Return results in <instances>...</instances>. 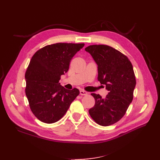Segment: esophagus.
Segmentation results:
<instances>
[{"instance_id":"esophagus-1","label":"esophagus","mask_w":160,"mask_h":160,"mask_svg":"<svg viewBox=\"0 0 160 160\" xmlns=\"http://www.w3.org/2000/svg\"><path fill=\"white\" fill-rule=\"evenodd\" d=\"M80 94L81 95V96H87V95L88 94V93L87 92V91H85L81 90V91H80Z\"/></svg>"}]
</instances>
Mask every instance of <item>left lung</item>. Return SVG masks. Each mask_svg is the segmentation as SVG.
I'll list each match as a JSON object with an SVG mask.
<instances>
[{
  "label": "left lung",
  "mask_w": 160,
  "mask_h": 160,
  "mask_svg": "<svg viewBox=\"0 0 160 160\" xmlns=\"http://www.w3.org/2000/svg\"><path fill=\"white\" fill-rule=\"evenodd\" d=\"M98 65V80L108 93L105 98L91 93L95 105L89 110L97 124L107 127L124 116L133 98L136 84L133 68L128 58L113 47L93 45L85 48Z\"/></svg>",
  "instance_id": "8db88e82"
}]
</instances>
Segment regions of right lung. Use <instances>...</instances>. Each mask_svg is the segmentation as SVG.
Wrapping results in <instances>:
<instances>
[{
  "mask_svg": "<svg viewBox=\"0 0 160 160\" xmlns=\"http://www.w3.org/2000/svg\"><path fill=\"white\" fill-rule=\"evenodd\" d=\"M84 43H56L42 47L32 58L25 73V93L33 115L52 124L62 118L80 91L60 85V76L67 73L71 58Z\"/></svg>",
  "mask_w": 160,
  "mask_h": 160,
  "instance_id": "1",
  "label": "right lung"
}]
</instances>
